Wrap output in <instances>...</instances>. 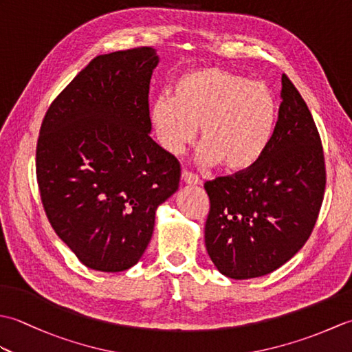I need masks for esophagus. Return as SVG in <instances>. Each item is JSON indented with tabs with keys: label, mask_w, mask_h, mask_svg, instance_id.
I'll list each match as a JSON object with an SVG mask.
<instances>
[{
	"label": "esophagus",
	"mask_w": 352,
	"mask_h": 352,
	"mask_svg": "<svg viewBox=\"0 0 352 352\" xmlns=\"http://www.w3.org/2000/svg\"><path fill=\"white\" fill-rule=\"evenodd\" d=\"M182 180H183V183L190 184V186H197V184L201 183L199 177L195 175V174H192V172H189V170H183L182 172Z\"/></svg>",
	"instance_id": "1"
}]
</instances>
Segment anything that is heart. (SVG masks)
I'll return each instance as SVG.
<instances>
[{
  "mask_svg": "<svg viewBox=\"0 0 352 352\" xmlns=\"http://www.w3.org/2000/svg\"><path fill=\"white\" fill-rule=\"evenodd\" d=\"M278 106L261 81L226 69L186 74L149 107V121L163 149L180 153L199 126L201 157L223 170L251 168L265 153L276 125Z\"/></svg>",
  "mask_w": 352,
  "mask_h": 352,
  "instance_id": "b5f03b06",
  "label": "heart"
}]
</instances>
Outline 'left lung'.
Returning <instances> with one entry per match:
<instances>
[{"mask_svg": "<svg viewBox=\"0 0 352 352\" xmlns=\"http://www.w3.org/2000/svg\"><path fill=\"white\" fill-rule=\"evenodd\" d=\"M204 189L210 198L206 248L226 276L271 274L307 242L322 206L325 162L310 110L287 76L265 153L251 168L207 182Z\"/></svg>", "mask_w": 352, "mask_h": 352, "instance_id": "8db88e82", "label": "left lung"}]
</instances>
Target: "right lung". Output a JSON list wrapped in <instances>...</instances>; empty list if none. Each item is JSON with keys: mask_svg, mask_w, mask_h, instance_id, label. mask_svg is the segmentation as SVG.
Returning <instances> with one entry per match:
<instances>
[{"mask_svg": "<svg viewBox=\"0 0 352 352\" xmlns=\"http://www.w3.org/2000/svg\"><path fill=\"white\" fill-rule=\"evenodd\" d=\"M157 51L96 56L52 101L36 148L47 218L85 266L130 269L144 256L155 210L178 190L180 163L149 136Z\"/></svg>", "mask_w": 352, "mask_h": 352, "instance_id": "right-lung-1", "label": "right lung"}]
</instances>
